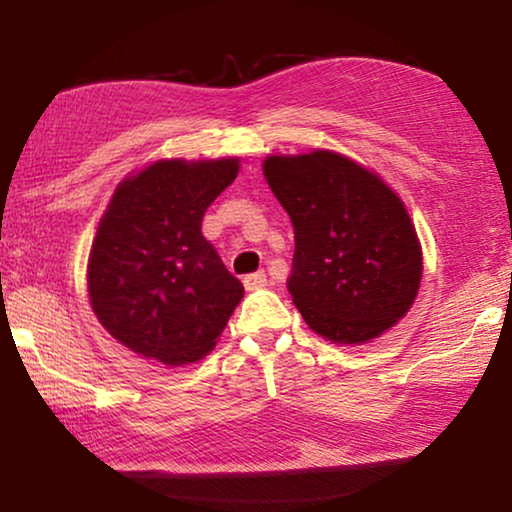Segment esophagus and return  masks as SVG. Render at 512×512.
Instances as JSON below:
<instances>
[{
  "mask_svg": "<svg viewBox=\"0 0 512 512\" xmlns=\"http://www.w3.org/2000/svg\"><path fill=\"white\" fill-rule=\"evenodd\" d=\"M242 282H244V289H247V291H256V289H263V286L268 284V277H265V272H254V275L244 277Z\"/></svg>",
  "mask_w": 512,
  "mask_h": 512,
  "instance_id": "34e87169",
  "label": "esophagus"
}]
</instances>
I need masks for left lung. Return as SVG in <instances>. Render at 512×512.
I'll use <instances>...</instances> for the list:
<instances>
[{
	"instance_id": "1",
	"label": "left lung",
	"mask_w": 512,
	"mask_h": 512,
	"mask_svg": "<svg viewBox=\"0 0 512 512\" xmlns=\"http://www.w3.org/2000/svg\"><path fill=\"white\" fill-rule=\"evenodd\" d=\"M263 174L291 216L286 286L307 326L338 345L389 331L415 303L422 247L401 198L335 151L270 156Z\"/></svg>"
}]
</instances>
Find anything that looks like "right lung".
<instances>
[{"mask_svg":"<svg viewBox=\"0 0 512 512\" xmlns=\"http://www.w3.org/2000/svg\"><path fill=\"white\" fill-rule=\"evenodd\" d=\"M237 172V158L158 160L118 184L97 226L90 305L111 338L144 359H202L244 296L202 235V216Z\"/></svg>","mask_w":512,"mask_h":512,"instance_id":"right-lung-1","label":"right lung"}]
</instances>
